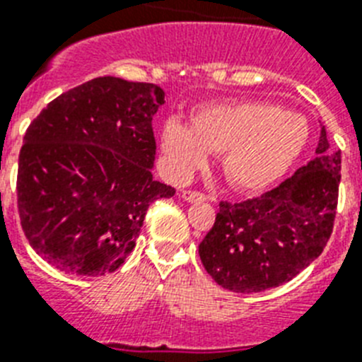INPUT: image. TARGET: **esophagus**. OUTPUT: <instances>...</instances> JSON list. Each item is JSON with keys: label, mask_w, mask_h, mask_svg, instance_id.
Returning <instances> with one entry per match:
<instances>
[{"label": "esophagus", "mask_w": 362, "mask_h": 362, "mask_svg": "<svg viewBox=\"0 0 362 362\" xmlns=\"http://www.w3.org/2000/svg\"><path fill=\"white\" fill-rule=\"evenodd\" d=\"M182 199L186 200V202H206L208 200V197L204 195V193H200V191H191V189H186L182 191Z\"/></svg>", "instance_id": "esophagus-1"}]
</instances>
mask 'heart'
<instances>
[{"label": "heart", "instance_id": "obj_1", "mask_svg": "<svg viewBox=\"0 0 362 362\" xmlns=\"http://www.w3.org/2000/svg\"><path fill=\"white\" fill-rule=\"evenodd\" d=\"M305 117L265 101H224L200 106L191 129L169 121L162 130V148L176 178H187L223 154L224 175L233 186L259 191L279 180L305 148Z\"/></svg>", "mask_w": 362, "mask_h": 362}]
</instances>
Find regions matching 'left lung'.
<instances>
[{"label":"left lung","instance_id":"obj_1","mask_svg":"<svg viewBox=\"0 0 362 362\" xmlns=\"http://www.w3.org/2000/svg\"><path fill=\"white\" fill-rule=\"evenodd\" d=\"M341 151L320 124L317 156L259 199L221 202L214 228L199 245L208 274L233 293L285 284L317 259L335 221Z\"/></svg>","mask_w":362,"mask_h":362}]
</instances>
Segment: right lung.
<instances>
[{"instance_id": "1", "label": "right lung", "mask_w": 362, "mask_h": 362, "mask_svg": "<svg viewBox=\"0 0 362 362\" xmlns=\"http://www.w3.org/2000/svg\"><path fill=\"white\" fill-rule=\"evenodd\" d=\"M156 84L97 77L59 95L29 124L18 163V211L49 265L105 276L136 247L148 206L175 187L153 178Z\"/></svg>"}]
</instances>
